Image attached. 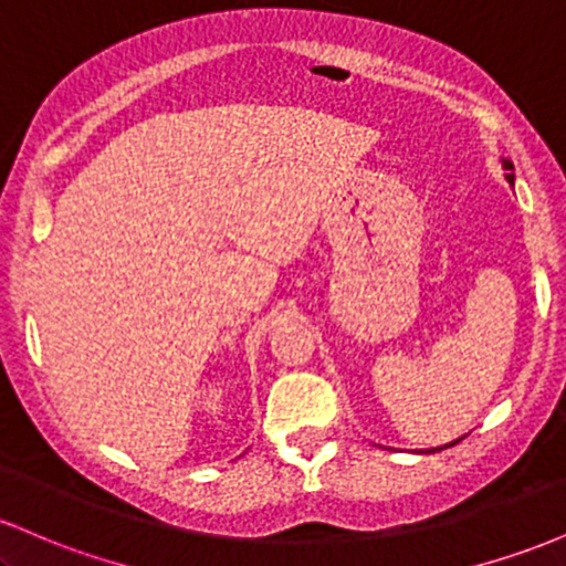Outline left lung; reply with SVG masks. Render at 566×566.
<instances>
[{"mask_svg": "<svg viewBox=\"0 0 566 566\" xmlns=\"http://www.w3.org/2000/svg\"><path fill=\"white\" fill-rule=\"evenodd\" d=\"M505 167H509V170H511V165H509V161H505ZM509 180H511V184H513V175H509ZM452 444H458V441H452ZM452 444H447V447H452ZM439 450H444V447H439ZM428 452H433V450H428Z\"/></svg>", "mask_w": 566, "mask_h": 566, "instance_id": "left-lung-1", "label": "left lung"}]
</instances>
